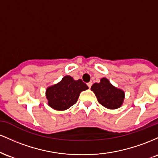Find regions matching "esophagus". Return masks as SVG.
Wrapping results in <instances>:
<instances>
[{
    "instance_id": "1",
    "label": "esophagus",
    "mask_w": 158,
    "mask_h": 158,
    "mask_svg": "<svg viewBox=\"0 0 158 158\" xmlns=\"http://www.w3.org/2000/svg\"><path fill=\"white\" fill-rule=\"evenodd\" d=\"M87 85H88V88H90V87H91V86H92V82H91V81H90V82H88V84H87Z\"/></svg>"
}]
</instances>
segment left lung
I'll list each match as a JSON object with an SVG mask.
<instances>
[{
    "label": "left lung",
    "mask_w": 158,
    "mask_h": 158,
    "mask_svg": "<svg viewBox=\"0 0 158 158\" xmlns=\"http://www.w3.org/2000/svg\"><path fill=\"white\" fill-rule=\"evenodd\" d=\"M91 90L95 94L99 104L108 109H117L122 106L124 92L115 88L106 78L101 79L99 83H94Z\"/></svg>",
    "instance_id": "obj_1"
}]
</instances>
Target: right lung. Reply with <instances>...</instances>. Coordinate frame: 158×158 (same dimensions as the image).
I'll list each match as a JSON object with an SVG mask.
<instances>
[{"label":"right lung","instance_id":"obj_1","mask_svg":"<svg viewBox=\"0 0 158 158\" xmlns=\"http://www.w3.org/2000/svg\"><path fill=\"white\" fill-rule=\"evenodd\" d=\"M88 88L81 79L75 81L70 76H65L60 82L47 89L48 105L56 110L68 109L77 102L81 92Z\"/></svg>","mask_w":158,"mask_h":158}]
</instances>
